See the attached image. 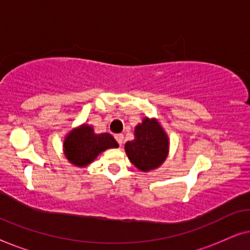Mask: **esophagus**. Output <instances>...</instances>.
I'll return each instance as SVG.
<instances>
[{"mask_svg": "<svg viewBox=\"0 0 250 250\" xmlns=\"http://www.w3.org/2000/svg\"><path fill=\"white\" fill-rule=\"evenodd\" d=\"M115 139H116V141H117L119 146H122L123 142H124V135H123V134H116Z\"/></svg>", "mask_w": 250, "mask_h": 250, "instance_id": "1", "label": "esophagus"}]
</instances>
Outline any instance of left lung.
Returning a JSON list of instances; mask_svg holds the SVG:
<instances>
[{
  "label": "left lung",
  "mask_w": 250,
  "mask_h": 250,
  "mask_svg": "<svg viewBox=\"0 0 250 250\" xmlns=\"http://www.w3.org/2000/svg\"><path fill=\"white\" fill-rule=\"evenodd\" d=\"M125 151L133 165L143 172L157 168L166 159L168 138L155 119H143L135 127V139L126 142Z\"/></svg>",
  "instance_id": "left-lung-1"
}]
</instances>
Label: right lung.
<instances>
[{
  "instance_id": "1",
  "label": "right lung",
  "mask_w": 250,
  "mask_h": 250,
  "mask_svg": "<svg viewBox=\"0 0 250 250\" xmlns=\"http://www.w3.org/2000/svg\"><path fill=\"white\" fill-rule=\"evenodd\" d=\"M63 146L68 160L82 167L90 164L105 149L117 148L118 143L108 133L95 134L91 126L83 125L67 135Z\"/></svg>"
}]
</instances>
